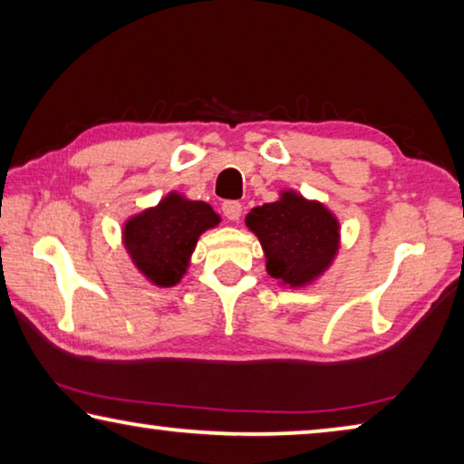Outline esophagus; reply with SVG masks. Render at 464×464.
Instances as JSON below:
<instances>
[{
	"instance_id": "34e87169",
	"label": "esophagus",
	"mask_w": 464,
	"mask_h": 464,
	"mask_svg": "<svg viewBox=\"0 0 464 464\" xmlns=\"http://www.w3.org/2000/svg\"><path fill=\"white\" fill-rule=\"evenodd\" d=\"M221 208H223V215L229 218V221H239L243 204L237 200H227V202H223Z\"/></svg>"
}]
</instances>
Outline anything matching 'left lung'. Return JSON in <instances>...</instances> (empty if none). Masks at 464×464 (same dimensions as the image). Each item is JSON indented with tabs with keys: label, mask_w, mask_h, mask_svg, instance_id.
<instances>
[{
	"label": "left lung",
	"mask_w": 464,
	"mask_h": 464,
	"mask_svg": "<svg viewBox=\"0 0 464 464\" xmlns=\"http://www.w3.org/2000/svg\"><path fill=\"white\" fill-rule=\"evenodd\" d=\"M246 223L262 243L270 276L290 286L319 276L337 251L340 231L334 215L295 192L254 208Z\"/></svg>",
	"instance_id": "obj_1"
}]
</instances>
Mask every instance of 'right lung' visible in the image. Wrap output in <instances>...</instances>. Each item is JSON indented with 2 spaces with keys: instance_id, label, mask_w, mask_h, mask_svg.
I'll return each mask as SVG.
<instances>
[{
  "instance_id": "right-lung-1",
  "label": "right lung",
  "mask_w": 464,
  "mask_h": 464,
  "mask_svg": "<svg viewBox=\"0 0 464 464\" xmlns=\"http://www.w3.org/2000/svg\"><path fill=\"white\" fill-rule=\"evenodd\" d=\"M217 223L218 217L207 202L169 194L124 225V246L149 280L157 286H174L184 276L200 233Z\"/></svg>"
}]
</instances>
